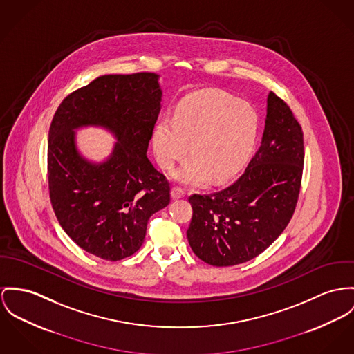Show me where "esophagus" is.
Here are the masks:
<instances>
[{"instance_id":"esophagus-1","label":"esophagus","mask_w":354,"mask_h":354,"mask_svg":"<svg viewBox=\"0 0 354 354\" xmlns=\"http://www.w3.org/2000/svg\"><path fill=\"white\" fill-rule=\"evenodd\" d=\"M171 196H172L174 199L183 198V196H185V191H183V189H180V187H172V190H171Z\"/></svg>"}]
</instances>
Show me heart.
<instances>
[{
	"instance_id": "obj_1",
	"label": "heart",
	"mask_w": 354,
	"mask_h": 354,
	"mask_svg": "<svg viewBox=\"0 0 354 354\" xmlns=\"http://www.w3.org/2000/svg\"><path fill=\"white\" fill-rule=\"evenodd\" d=\"M260 132V114L249 102L217 88H203L182 100L174 117L165 115L152 132V147L164 169L189 152L171 174L185 186L223 182L249 160Z\"/></svg>"
}]
</instances>
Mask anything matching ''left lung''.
<instances>
[{
	"label": "left lung",
	"mask_w": 354,
	"mask_h": 354,
	"mask_svg": "<svg viewBox=\"0 0 354 354\" xmlns=\"http://www.w3.org/2000/svg\"><path fill=\"white\" fill-rule=\"evenodd\" d=\"M303 162L301 127L271 91L261 144L244 174L225 190L189 198L192 252L214 267L243 264L264 252L294 214Z\"/></svg>",
	"instance_id": "obj_1"
}]
</instances>
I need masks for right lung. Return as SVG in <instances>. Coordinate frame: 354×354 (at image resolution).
Masks as SVG:
<instances>
[{"label":"right lung","mask_w":354,"mask_h":354,"mask_svg":"<svg viewBox=\"0 0 354 354\" xmlns=\"http://www.w3.org/2000/svg\"><path fill=\"white\" fill-rule=\"evenodd\" d=\"M162 100L158 74H109L67 95L55 113L48 138L55 216L75 244L100 259L132 256L149 217L169 203V183L147 158ZM87 126L118 140L102 162L77 148L76 131Z\"/></svg>","instance_id":"obj_1"}]
</instances>
